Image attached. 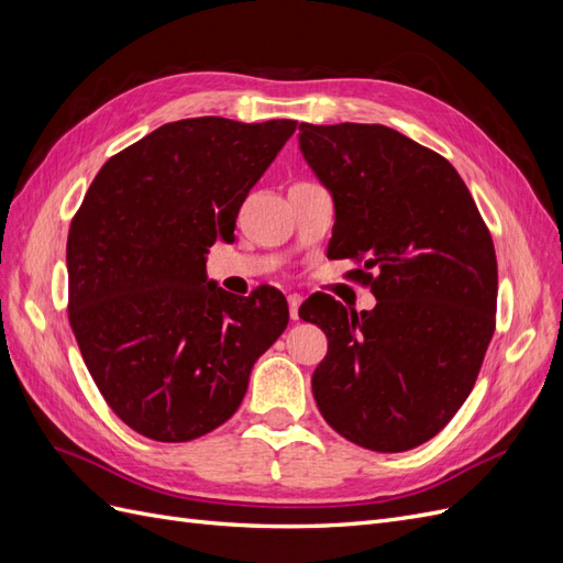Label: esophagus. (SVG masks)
I'll list each match as a JSON object with an SVG mask.
<instances>
[{"label": "esophagus", "instance_id": "1", "mask_svg": "<svg viewBox=\"0 0 563 563\" xmlns=\"http://www.w3.org/2000/svg\"><path fill=\"white\" fill-rule=\"evenodd\" d=\"M300 302H302V298H300L298 294L288 296V312H291V319H294V321H298V308H300Z\"/></svg>", "mask_w": 563, "mask_h": 563}]
</instances>
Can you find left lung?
Wrapping results in <instances>:
<instances>
[{
	"instance_id": "1",
	"label": "left lung",
	"mask_w": 563,
	"mask_h": 563,
	"mask_svg": "<svg viewBox=\"0 0 563 563\" xmlns=\"http://www.w3.org/2000/svg\"><path fill=\"white\" fill-rule=\"evenodd\" d=\"M298 145L333 199L329 255L364 261L352 275L378 300L360 314L323 294L300 305L329 338L314 401L356 446L416 449L479 376L496 329L493 240L455 168L395 129L302 122Z\"/></svg>"
}]
</instances>
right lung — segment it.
<instances>
[{
	"label": "right lung",
	"instance_id": "add662e5",
	"mask_svg": "<svg viewBox=\"0 0 563 563\" xmlns=\"http://www.w3.org/2000/svg\"><path fill=\"white\" fill-rule=\"evenodd\" d=\"M296 124H164L103 164L73 218L70 327L100 395L147 439L178 444L230 420L286 329L277 288L232 296L207 277V253L234 240L249 190Z\"/></svg>",
	"mask_w": 563,
	"mask_h": 563
}]
</instances>
